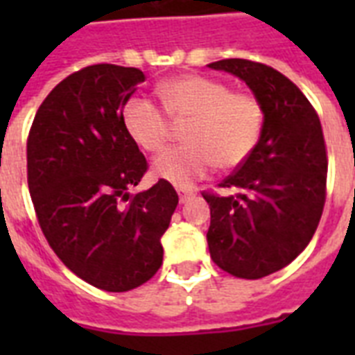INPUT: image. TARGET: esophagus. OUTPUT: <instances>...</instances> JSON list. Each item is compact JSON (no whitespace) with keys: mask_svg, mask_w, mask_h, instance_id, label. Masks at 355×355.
<instances>
[{"mask_svg":"<svg viewBox=\"0 0 355 355\" xmlns=\"http://www.w3.org/2000/svg\"><path fill=\"white\" fill-rule=\"evenodd\" d=\"M178 197H180V202H188L189 199L195 197V191L188 188H178Z\"/></svg>","mask_w":355,"mask_h":355,"instance_id":"34e87169","label":"esophagus"}]
</instances>
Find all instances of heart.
<instances>
[{
    "instance_id": "obj_1",
    "label": "heart",
    "mask_w": 355,
    "mask_h": 355,
    "mask_svg": "<svg viewBox=\"0 0 355 355\" xmlns=\"http://www.w3.org/2000/svg\"><path fill=\"white\" fill-rule=\"evenodd\" d=\"M156 92L171 119H189L184 130L188 145L160 156L153 167L156 177L175 186H189L208 177L216 166L225 171L236 169L258 147L265 110L254 94L232 92L227 83L205 75L162 80ZM166 116L145 97H130L121 108L128 138L150 155L162 153L171 139V123Z\"/></svg>"
}]
</instances>
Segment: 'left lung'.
I'll return each mask as SVG.
<instances>
[{"label":"left lung","instance_id":"8db88e82","mask_svg":"<svg viewBox=\"0 0 355 355\" xmlns=\"http://www.w3.org/2000/svg\"><path fill=\"white\" fill-rule=\"evenodd\" d=\"M245 80L265 110L258 147L219 188L210 205L208 248L228 275L258 280L289 265L311 241L326 200L328 156L320 119L300 88L261 62L208 64Z\"/></svg>","mask_w":355,"mask_h":355}]
</instances>
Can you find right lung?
<instances>
[{
	"label": "right lung",
	"mask_w": 355,
	"mask_h": 355,
	"mask_svg": "<svg viewBox=\"0 0 355 355\" xmlns=\"http://www.w3.org/2000/svg\"><path fill=\"white\" fill-rule=\"evenodd\" d=\"M144 80L138 68L86 66L49 92L27 138V184L49 247L71 272L110 293L156 275L160 237L178 205L164 178L128 193L149 166L123 128L121 108Z\"/></svg>",
	"instance_id": "right-lung-1"
}]
</instances>
